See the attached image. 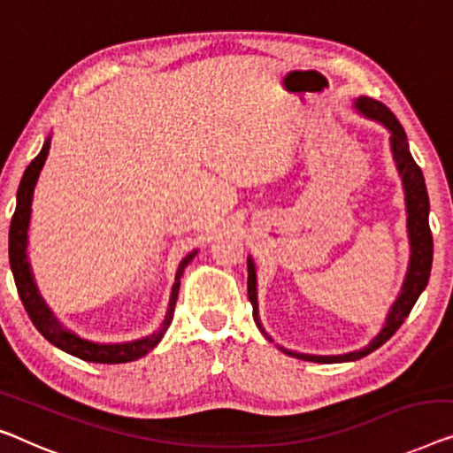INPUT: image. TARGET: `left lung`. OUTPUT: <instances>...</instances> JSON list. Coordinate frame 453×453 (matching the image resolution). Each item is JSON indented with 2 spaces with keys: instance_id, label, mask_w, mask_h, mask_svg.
<instances>
[{
  "instance_id": "1",
  "label": "left lung",
  "mask_w": 453,
  "mask_h": 453,
  "mask_svg": "<svg viewBox=\"0 0 453 453\" xmlns=\"http://www.w3.org/2000/svg\"><path fill=\"white\" fill-rule=\"evenodd\" d=\"M356 110L359 114H364L370 120H376L382 124V127L388 128L390 133V149L392 157H395L396 169L401 173L403 180V189H404V204H406V231H409V242H411V259H409V270H406V278L403 281L401 294L395 300V304L390 306L388 317H386V323L376 337H373L364 349L343 353V356H308V353H296L290 349L281 351L288 353V356L304 359V362H317V364H339V362H356V359H362L368 356V353L376 351L380 345H384L395 333L398 326L404 323V319L409 317V312L415 306L417 298L421 296V292L427 286L429 275H431V264H434V237H431L429 228V196L427 188H425V178L421 167L417 165L415 159H412L409 141H406L404 128L401 122L396 120V116L390 112L384 104H380L372 97H357ZM247 292H249V303L253 304V319L264 335L273 341L264 326L259 323V308H257V275H255V264L253 259H247Z\"/></svg>"
}]
</instances>
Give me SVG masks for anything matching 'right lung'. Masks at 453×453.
I'll return each mask as SVG.
<instances>
[{"label":"right lung","mask_w":453,"mask_h":453,"mask_svg":"<svg viewBox=\"0 0 453 453\" xmlns=\"http://www.w3.org/2000/svg\"><path fill=\"white\" fill-rule=\"evenodd\" d=\"M50 149V136H47L44 145L41 149L26 172L22 175V181H19L18 196H16V212L12 216L10 225V267L12 273H14V281L19 294V300L28 312L32 325L36 326L38 333L52 343L58 349L71 353V356L83 359V362H94V364H127L134 362L142 356L153 349V347L159 343L161 337L165 335L167 326L172 325L173 311H175V300H178L180 292V280L183 275L189 261L194 259V255L198 253V249H194L192 253H188L186 257L181 259L178 267V273H175V281L172 288V296H169V306L165 312V319L159 325V329L150 333V335L128 341V343H94V341L81 339L75 333L58 323L55 314H52L50 308L44 303L41 294H38V288L35 284V275L30 270L28 261V226H30V214H32V196H35V188L38 181V175H41L44 161L49 157Z\"/></svg>","instance_id":"right-lung-1"}]
</instances>
